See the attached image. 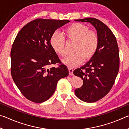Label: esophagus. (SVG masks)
<instances>
[{
  "instance_id": "1",
  "label": "esophagus",
  "mask_w": 129,
  "mask_h": 129,
  "mask_svg": "<svg viewBox=\"0 0 129 129\" xmlns=\"http://www.w3.org/2000/svg\"><path fill=\"white\" fill-rule=\"evenodd\" d=\"M69 70V73L70 75H73V69L72 68L69 67L68 68Z\"/></svg>"
}]
</instances>
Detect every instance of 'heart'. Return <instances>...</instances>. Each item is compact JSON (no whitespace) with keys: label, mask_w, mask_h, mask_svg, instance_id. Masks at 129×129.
<instances>
[{"label":"heart","mask_w":129,"mask_h":129,"mask_svg":"<svg viewBox=\"0 0 129 129\" xmlns=\"http://www.w3.org/2000/svg\"><path fill=\"white\" fill-rule=\"evenodd\" d=\"M67 40L75 42L73 47L75 53L67 57L63 62L68 67H76L94 55L99 48V35L85 25L76 23L65 28L63 32ZM61 34L54 32L50 38V45L54 52L61 57L66 55L65 39Z\"/></svg>","instance_id":"1"}]
</instances>
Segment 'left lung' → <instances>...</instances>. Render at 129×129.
<instances>
[{"instance_id": "left-lung-1", "label": "left lung", "mask_w": 129, "mask_h": 129, "mask_svg": "<svg viewBox=\"0 0 129 129\" xmlns=\"http://www.w3.org/2000/svg\"><path fill=\"white\" fill-rule=\"evenodd\" d=\"M91 24L100 39L99 48L91 59L73 74L83 80V85L75 90L76 95L86 102H94L108 94L114 84L119 68V49L116 38L109 28L99 19L75 20Z\"/></svg>"}]
</instances>
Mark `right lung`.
<instances>
[{
    "instance_id": "1",
    "label": "right lung",
    "mask_w": 129,
    "mask_h": 129,
    "mask_svg": "<svg viewBox=\"0 0 129 129\" xmlns=\"http://www.w3.org/2000/svg\"><path fill=\"white\" fill-rule=\"evenodd\" d=\"M68 20L37 19L21 28L11 51V73L15 84L26 99L35 103L48 100L58 81L69 71L50 45L52 34ZM58 64V67L49 65Z\"/></svg>"
}]
</instances>
